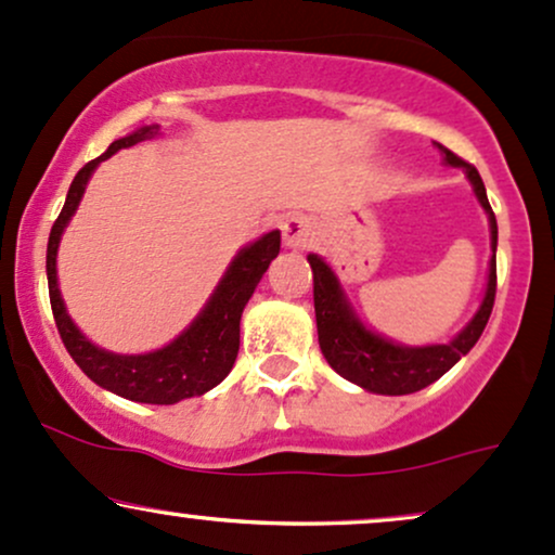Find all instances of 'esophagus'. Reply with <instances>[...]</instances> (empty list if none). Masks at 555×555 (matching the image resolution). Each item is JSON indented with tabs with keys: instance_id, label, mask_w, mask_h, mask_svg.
Listing matches in <instances>:
<instances>
[{
	"instance_id": "esophagus-1",
	"label": "esophagus",
	"mask_w": 555,
	"mask_h": 555,
	"mask_svg": "<svg viewBox=\"0 0 555 555\" xmlns=\"http://www.w3.org/2000/svg\"><path fill=\"white\" fill-rule=\"evenodd\" d=\"M282 234H284L286 247H305L310 242V237H313L305 216H289V219L282 224Z\"/></svg>"
}]
</instances>
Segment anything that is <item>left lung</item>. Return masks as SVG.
<instances>
[{
	"label": "left lung",
	"instance_id": "1",
	"mask_svg": "<svg viewBox=\"0 0 555 555\" xmlns=\"http://www.w3.org/2000/svg\"><path fill=\"white\" fill-rule=\"evenodd\" d=\"M438 149H441L446 164L460 167L467 175V180L473 182L477 201H480V206L488 214L490 247H493L488 289L486 297H482L480 310L454 339L449 344H430V347H401V344H393L384 339V336L373 334V331L362 326L360 318L349 308L334 271L318 256H308L310 269H313L318 344H321L323 358L328 360V365L341 378L352 380V384L367 388L373 393H386V397L415 393L420 388L430 386L433 380L441 378L446 371H451L480 339L495 302V242H499V227H495L493 208L488 203L486 184H482L473 164L451 154L443 145H438Z\"/></svg>",
	"mask_w": 555,
	"mask_h": 555
}]
</instances>
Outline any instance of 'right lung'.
I'll list each match as a JSON object with an SVG mask.
<instances>
[{
  "instance_id": "obj_1",
  "label": "right lung",
  "mask_w": 555,
  "mask_h": 555,
  "mask_svg": "<svg viewBox=\"0 0 555 555\" xmlns=\"http://www.w3.org/2000/svg\"><path fill=\"white\" fill-rule=\"evenodd\" d=\"M156 132L158 125H151L140 127L132 135L114 140L109 149H106V154L88 162L75 175L73 184H69L65 208L56 216L52 234H49L47 279L56 331H60L62 341H65L69 358L78 362L80 371L93 384L117 393V397L143 401V404H177L182 399L201 397V393L211 391L232 371L240 352L242 310H245L247 299L256 292L271 260L279 256L282 234L269 232L253 242V245L242 247L237 258L227 269L224 279L216 286L211 299L206 302V308L201 310V315L167 347L149 354H114L88 341L73 323V318L67 315L65 302H62L60 286H56V247H60L67 221L78 211V203L82 193H86V184L91 180L93 169L112 154H117L119 149H130L140 140L156 135Z\"/></svg>"
}]
</instances>
